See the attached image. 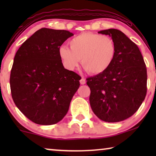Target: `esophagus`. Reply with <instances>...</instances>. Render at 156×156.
Wrapping results in <instances>:
<instances>
[{
    "instance_id": "34e87169",
    "label": "esophagus",
    "mask_w": 156,
    "mask_h": 156,
    "mask_svg": "<svg viewBox=\"0 0 156 156\" xmlns=\"http://www.w3.org/2000/svg\"><path fill=\"white\" fill-rule=\"evenodd\" d=\"M80 84H86V80L84 78H82L80 80Z\"/></svg>"
}]
</instances>
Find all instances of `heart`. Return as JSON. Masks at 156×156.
Masks as SVG:
<instances>
[{"instance_id": "b5f03b06", "label": "heart", "mask_w": 156, "mask_h": 156, "mask_svg": "<svg viewBox=\"0 0 156 156\" xmlns=\"http://www.w3.org/2000/svg\"><path fill=\"white\" fill-rule=\"evenodd\" d=\"M69 48L62 46L59 57L65 67L74 70L80 65L89 73L99 74L112 65L116 55V45L112 38L100 34L84 33L69 41Z\"/></svg>"}]
</instances>
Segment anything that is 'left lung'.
Returning <instances> with one entry per match:
<instances>
[{
    "mask_svg": "<svg viewBox=\"0 0 156 156\" xmlns=\"http://www.w3.org/2000/svg\"><path fill=\"white\" fill-rule=\"evenodd\" d=\"M98 33L109 35L116 45V55L103 73L87 79L91 90L89 103L98 118L119 122L136 112L147 92V69L138 46L124 33L108 29Z\"/></svg>",
    "mask_w": 156,
    "mask_h": 156,
    "instance_id": "obj_1",
    "label": "left lung"
}]
</instances>
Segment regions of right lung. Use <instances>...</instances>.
Returning a JSON list of instances; mask_svg holds the SVG:
<instances>
[{
	"mask_svg": "<svg viewBox=\"0 0 156 156\" xmlns=\"http://www.w3.org/2000/svg\"><path fill=\"white\" fill-rule=\"evenodd\" d=\"M74 35L64 30L41 28L22 44L10 72L12 98L33 122L52 125L62 119L80 87V76L64 67L59 49Z\"/></svg>",
	"mask_w": 156,
	"mask_h": 156,
	"instance_id": "obj_1",
	"label": "right lung"
}]
</instances>
